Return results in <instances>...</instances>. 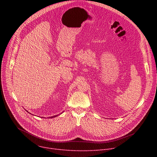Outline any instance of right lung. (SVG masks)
Listing matches in <instances>:
<instances>
[{
	"label": "right lung",
	"instance_id": "1",
	"mask_svg": "<svg viewBox=\"0 0 157 157\" xmlns=\"http://www.w3.org/2000/svg\"><path fill=\"white\" fill-rule=\"evenodd\" d=\"M28 112V111H27ZM58 116V115H55V116H53V117H49V118H55V117H56Z\"/></svg>",
	"mask_w": 157,
	"mask_h": 157
}]
</instances>
